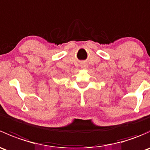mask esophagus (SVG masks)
Listing matches in <instances>:
<instances>
[{"label": "esophagus", "instance_id": "34e87169", "mask_svg": "<svg viewBox=\"0 0 150 150\" xmlns=\"http://www.w3.org/2000/svg\"><path fill=\"white\" fill-rule=\"evenodd\" d=\"M88 67V64L86 62H83L82 64H81V67H82L83 69H87Z\"/></svg>", "mask_w": 150, "mask_h": 150}]
</instances>
